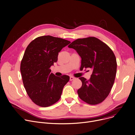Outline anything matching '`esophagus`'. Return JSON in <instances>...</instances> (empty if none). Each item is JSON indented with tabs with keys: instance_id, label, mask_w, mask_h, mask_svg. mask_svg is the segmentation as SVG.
<instances>
[{
	"instance_id": "34e87169",
	"label": "esophagus",
	"mask_w": 135,
	"mask_h": 135,
	"mask_svg": "<svg viewBox=\"0 0 135 135\" xmlns=\"http://www.w3.org/2000/svg\"><path fill=\"white\" fill-rule=\"evenodd\" d=\"M75 78H74V77H73V76H70V78H69V80H70V81H72V80H74Z\"/></svg>"
}]
</instances>
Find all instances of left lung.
<instances>
[{"label":"left lung","instance_id":"8db88e82","mask_svg":"<svg viewBox=\"0 0 135 135\" xmlns=\"http://www.w3.org/2000/svg\"><path fill=\"white\" fill-rule=\"evenodd\" d=\"M81 58L80 69H92L91 78H79L82 86L78 90L79 98L90 105L103 102L109 95L117 71L116 58L111 49L94 37L79 38L69 46Z\"/></svg>","mask_w":135,"mask_h":135}]
</instances>
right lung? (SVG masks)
Returning <instances> with one entry per match:
<instances>
[{
    "mask_svg": "<svg viewBox=\"0 0 135 135\" xmlns=\"http://www.w3.org/2000/svg\"><path fill=\"white\" fill-rule=\"evenodd\" d=\"M70 43L63 38L43 36L33 40L26 48L21 72L26 93L36 105L48 107L60 99L69 76H56L50 73V68L57 61L59 52Z\"/></svg>",
    "mask_w": 135,
    "mask_h": 135,
    "instance_id": "add662e5",
    "label": "right lung"
}]
</instances>
